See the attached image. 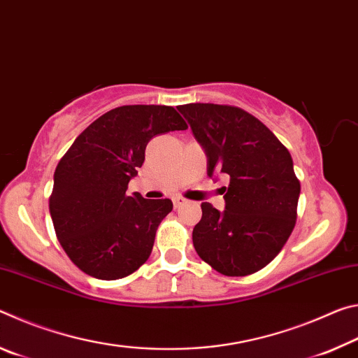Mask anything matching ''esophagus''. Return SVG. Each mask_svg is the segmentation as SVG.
Returning a JSON list of instances; mask_svg holds the SVG:
<instances>
[{"label": "esophagus", "mask_w": 358, "mask_h": 358, "mask_svg": "<svg viewBox=\"0 0 358 358\" xmlns=\"http://www.w3.org/2000/svg\"><path fill=\"white\" fill-rule=\"evenodd\" d=\"M172 202H173V207L178 208V207H181V205H183V203H186V199L178 196V197H173Z\"/></svg>", "instance_id": "esophagus-1"}]
</instances>
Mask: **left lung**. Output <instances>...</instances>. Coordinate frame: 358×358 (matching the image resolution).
<instances>
[{
	"instance_id": "8db88e82",
	"label": "left lung",
	"mask_w": 358,
	"mask_h": 358,
	"mask_svg": "<svg viewBox=\"0 0 358 358\" xmlns=\"http://www.w3.org/2000/svg\"><path fill=\"white\" fill-rule=\"evenodd\" d=\"M207 155V173H222L226 208L203 202L192 243L203 262L226 276L256 273L286 245L296 220L300 181L287 148L243 108L178 106Z\"/></svg>"
}]
</instances>
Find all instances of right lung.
<instances>
[{"mask_svg":"<svg viewBox=\"0 0 358 358\" xmlns=\"http://www.w3.org/2000/svg\"><path fill=\"white\" fill-rule=\"evenodd\" d=\"M186 128L173 107L123 106L93 121L66 151L48 208L59 245L83 273L112 281L147 262L156 229L173 205L129 196L128 183L151 138Z\"/></svg>","mask_w":358,"mask_h":358,"instance_id":"right-lung-1","label":"right lung"}]
</instances>
